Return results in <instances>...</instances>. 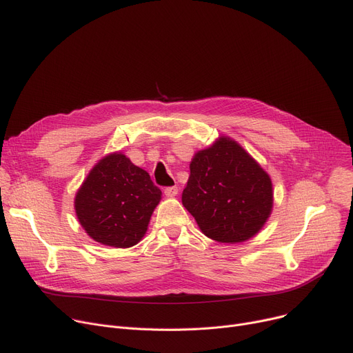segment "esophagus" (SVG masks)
<instances>
[{
	"label": "esophagus",
	"mask_w": 353,
	"mask_h": 353,
	"mask_svg": "<svg viewBox=\"0 0 353 353\" xmlns=\"http://www.w3.org/2000/svg\"><path fill=\"white\" fill-rule=\"evenodd\" d=\"M164 194H165L167 197H174V196L179 194V189H177V186L165 188V189H164Z\"/></svg>",
	"instance_id": "34e87169"
}]
</instances>
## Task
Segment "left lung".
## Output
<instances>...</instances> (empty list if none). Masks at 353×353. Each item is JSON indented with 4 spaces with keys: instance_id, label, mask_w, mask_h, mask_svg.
<instances>
[{
    "instance_id": "left-lung-1",
    "label": "left lung",
    "mask_w": 353,
    "mask_h": 353,
    "mask_svg": "<svg viewBox=\"0 0 353 353\" xmlns=\"http://www.w3.org/2000/svg\"><path fill=\"white\" fill-rule=\"evenodd\" d=\"M181 201L208 237L246 242L270 216L272 180L242 145L220 137L192 159Z\"/></svg>"
}]
</instances>
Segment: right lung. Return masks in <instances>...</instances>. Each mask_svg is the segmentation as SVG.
Segmentation results:
<instances>
[{
    "instance_id": "right-lung-1",
    "label": "right lung",
    "mask_w": 353,
    "mask_h": 353,
    "mask_svg": "<svg viewBox=\"0 0 353 353\" xmlns=\"http://www.w3.org/2000/svg\"><path fill=\"white\" fill-rule=\"evenodd\" d=\"M161 199L148 173L121 153L103 157L83 181L74 208L85 233L111 248H132Z\"/></svg>"
}]
</instances>
